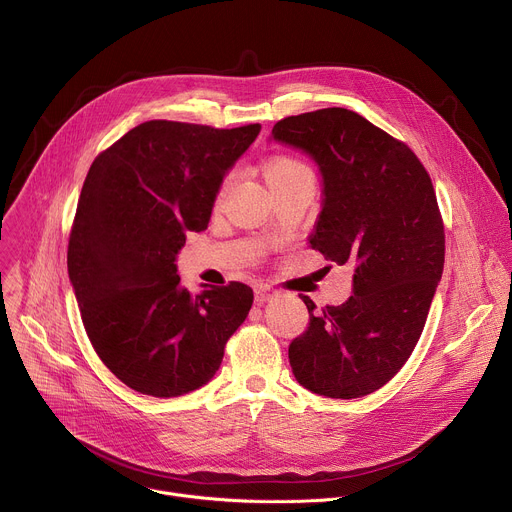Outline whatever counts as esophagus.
<instances>
[{"mask_svg": "<svg viewBox=\"0 0 512 512\" xmlns=\"http://www.w3.org/2000/svg\"><path fill=\"white\" fill-rule=\"evenodd\" d=\"M273 298H275V291L273 289H269V287H257L255 289V302L257 304H265V302H269Z\"/></svg>", "mask_w": 512, "mask_h": 512, "instance_id": "esophagus-1", "label": "esophagus"}]
</instances>
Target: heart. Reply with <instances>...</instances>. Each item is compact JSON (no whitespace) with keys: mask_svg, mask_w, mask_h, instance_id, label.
<instances>
[{"mask_svg":"<svg viewBox=\"0 0 512 512\" xmlns=\"http://www.w3.org/2000/svg\"><path fill=\"white\" fill-rule=\"evenodd\" d=\"M306 166L300 164L298 160H291V158H283V156H277V158H271L267 164H265V178L271 180V178H277V176H285L289 172H296V170H304Z\"/></svg>","mask_w":512,"mask_h":512,"instance_id":"b5f03b06","label":"heart"}]
</instances>
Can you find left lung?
Masks as SVG:
<instances>
[{
  "label": "left lung",
  "instance_id": "obj_1",
  "mask_svg": "<svg viewBox=\"0 0 512 512\" xmlns=\"http://www.w3.org/2000/svg\"><path fill=\"white\" fill-rule=\"evenodd\" d=\"M271 139L310 156L322 176L312 249L352 273V296L316 306L289 344V364L308 391L332 399L369 395L411 356L442 279L446 235L417 156L371 121L342 107L277 121Z\"/></svg>",
  "mask_w": 512,
  "mask_h": 512
}]
</instances>
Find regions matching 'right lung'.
I'll list each match as a JSON object with an SVG mask.
<instances>
[{
	"label": "right lung",
	"mask_w": 512,
	"mask_h": 512,
	"mask_svg": "<svg viewBox=\"0 0 512 512\" xmlns=\"http://www.w3.org/2000/svg\"><path fill=\"white\" fill-rule=\"evenodd\" d=\"M259 131L145 121L85 178L68 277L95 352L141 395L168 399L206 385L251 310L253 289L239 281L192 296L176 257L186 231L208 227L225 176Z\"/></svg>",
	"instance_id": "obj_1"
}]
</instances>
